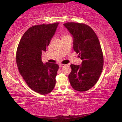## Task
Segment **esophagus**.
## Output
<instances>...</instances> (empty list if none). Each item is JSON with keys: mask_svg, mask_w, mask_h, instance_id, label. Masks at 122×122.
<instances>
[{"mask_svg": "<svg viewBox=\"0 0 122 122\" xmlns=\"http://www.w3.org/2000/svg\"><path fill=\"white\" fill-rule=\"evenodd\" d=\"M66 65H64V64H60L59 65V67L60 68H61L62 67H64V66H65Z\"/></svg>", "mask_w": 122, "mask_h": 122, "instance_id": "34e87169", "label": "esophagus"}]
</instances>
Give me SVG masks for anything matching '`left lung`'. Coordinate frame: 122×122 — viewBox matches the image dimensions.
I'll use <instances>...</instances> for the list:
<instances>
[{
  "label": "left lung",
  "mask_w": 122,
  "mask_h": 122,
  "mask_svg": "<svg viewBox=\"0 0 122 122\" xmlns=\"http://www.w3.org/2000/svg\"><path fill=\"white\" fill-rule=\"evenodd\" d=\"M73 36V48L82 60L81 65H71L68 78L74 89L86 92L95 85L102 73L103 55L98 37L93 30L82 23L63 24Z\"/></svg>",
  "instance_id": "1"
}]
</instances>
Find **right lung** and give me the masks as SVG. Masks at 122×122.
I'll list each match as a JSON object with an SVG mask.
<instances>
[{
    "label": "right lung",
    "mask_w": 122,
    "mask_h": 122,
    "mask_svg": "<svg viewBox=\"0 0 122 122\" xmlns=\"http://www.w3.org/2000/svg\"><path fill=\"white\" fill-rule=\"evenodd\" d=\"M59 22L31 27L25 33L18 45L16 61L20 75L32 90L39 94H49L56 83L59 65L41 60L55 34Z\"/></svg>",
    "instance_id": "1"
}]
</instances>
